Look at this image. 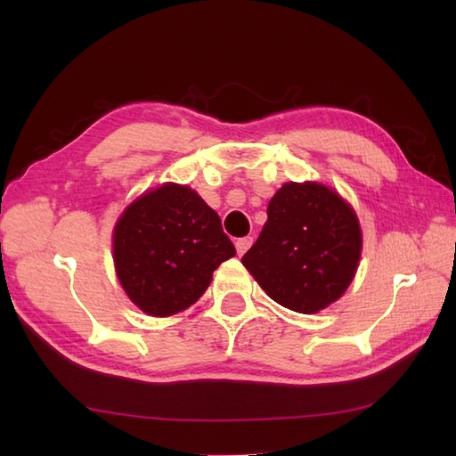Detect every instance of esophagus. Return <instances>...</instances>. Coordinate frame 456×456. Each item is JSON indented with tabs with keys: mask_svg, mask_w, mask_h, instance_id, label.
<instances>
[{
	"mask_svg": "<svg viewBox=\"0 0 456 456\" xmlns=\"http://www.w3.org/2000/svg\"><path fill=\"white\" fill-rule=\"evenodd\" d=\"M253 245V237H240L235 240V248H237V255H245L247 248Z\"/></svg>",
	"mask_w": 456,
	"mask_h": 456,
	"instance_id": "1",
	"label": "esophagus"
}]
</instances>
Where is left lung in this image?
Segmentation results:
<instances>
[{"label": "left lung", "mask_w": 456, "mask_h": 456, "mask_svg": "<svg viewBox=\"0 0 456 456\" xmlns=\"http://www.w3.org/2000/svg\"><path fill=\"white\" fill-rule=\"evenodd\" d=\"M266 213L256 243L240 258L260 288L297 314H315L341 297L362 247L351 206L322 183L289 182Z\"/></svg>", "instance_id": "obj_1"}]
</instances>
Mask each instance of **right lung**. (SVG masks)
<instances>
[{
    "label": "right lung",
    "mask_w": 456,
    "mask_h": 456,
    "mask_svg": "<svg viewBox=\"0 0 456 456\" xmlns=\"http://www.w3.org/2000/svg\"><path fill=\"white\" fill-rule=\"evenodd\" d=\"M235 247L196 191L176 183L144 193L113 231V260L125 292L144 314L167 317L206 292Z\"/></svg>",
    "instance_id": "obj_1"
}]
</instances>
